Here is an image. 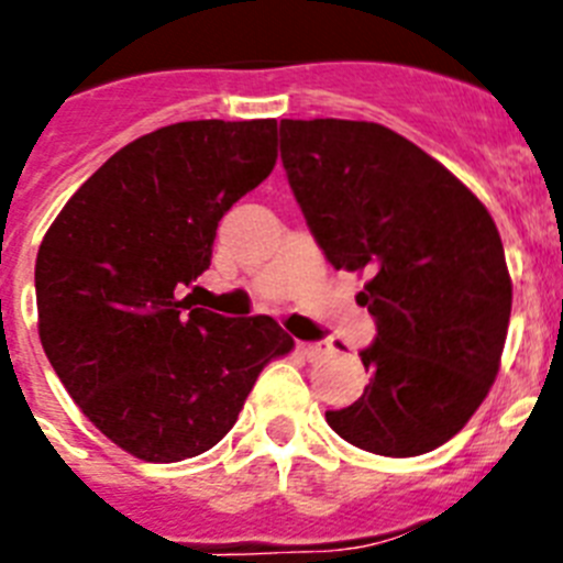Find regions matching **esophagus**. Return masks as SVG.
I'll list each match as a JSON object with an SVG mask.
<instances>
[{
    "instance_id": "34e87169",
    "label": "esophagus",
    "mask_w": 563,
    "mask_h": 563,
    "mask_svg": "<svg viewBox=\"0 0 563 563\" xmlns=\"http://www.w3.org/2000/svg\"><path fill=\"white\" fill-rule=\"evenodd\" d=\"M297 353L308 361H317L328 353V346L322 341H297Z\"/></svg>"
}]
</instances>
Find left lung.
<instances>
[{
  "label": "left lung",
  "mask_w": 563,
  "mask_h": 563,
  "mask_svg": "<svg viewBox=\"0 0 563 563\" xmlns=\"http://www.w3.org/2000/svg\"><path fill=\"white\" fill-rule=\"evenodd\" d=\"M280 161L333 269L366 272L372 380L328 424L388 459L430 453L486 400L511 317L500 233L439 161L375 122L283 119Z\"/></svg>",
  "instance_id": "left-lung-1"
}]
</instances>
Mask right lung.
Wrapping results in <instances>:
<instances>
[{"label": "right lung", "instance_id": "right-lung-1", "mask_svg": "<svg viewBox=\"0 0 563 563\" xmlns=\"http://www.w3.org/2000/svg\"><path fill=\"white\" fill-rule=\"evenodd\" d=\"M275 161V119L169 124L104 161L41 241L46 358L135 459L172 464L213 448L261 369L294 346L272 317L228 319L180 297L210 266L224 213Z\"/></svg>", "mask_w": 563, "mask_h": 563}]
</instances>
